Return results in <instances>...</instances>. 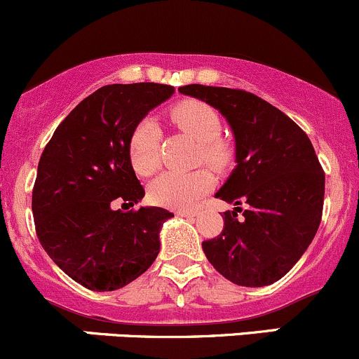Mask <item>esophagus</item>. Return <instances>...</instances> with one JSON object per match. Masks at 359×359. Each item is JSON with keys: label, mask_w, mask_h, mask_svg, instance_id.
Instances as JSON below:
<instances>
[{"label": "esophagus", "mask_w": 359, "mask_h": 359, "mask_svg": "<svg viewBox=\"0 0 359 359\" xmlns=\"http://www.w3.org/2000/svg\"><path fill=\"white\" fill-rule=\"evenodd\" d=\"M176 214H178V216H183V217H195L198 212L194 209H188V210H176Z\"/></svg>", "instance_id": "34e87169"}]
</instances>
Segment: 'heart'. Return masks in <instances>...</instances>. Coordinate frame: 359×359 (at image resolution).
<instances>
[{
	"instance_id": "obj_1",
	"label": "heart",
	"mask_w": 359,
	"mask_h": 359,
	"mask_svg": "<svg viewBox=\"0 0 359 359\" xmlns=\"http://www.w3.org/2000/svg\"><path fill=\"white\" fill-rule=\"evenodd\" d=\"M172 121L181 131L201 143V158L210 168L223 171L231 164L233 152L230 145L219 138L221 117L210 105L198 100H187L180 103L171 114ZM161 145V129L152 117H145L136 124L129 138V158L133 169L140 176H150L161 164L158 155ZM214 178L205 169L191 172H162L152 181L149 188L150 201L154 204L169 209H184L194 205L201 197L212 188Z\"/></svg>"
}]
</instances>
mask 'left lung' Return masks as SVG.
<instances>
[{
  "label": "left lung",
  "mask_w": 359,
  "mask_h": 359,
  "mask_svg": "<svg viewBox=\"0 0 359 359\" xmlns=\"http://www.w3.org/2000/svg\"><path fill=\"white\" fill-rule=\"evenodd\" d=\"M180 93L219 110L235 138L236 165L216 198L236 207L223 214V231L202 243L205 257L236 285H271L301 259L320 226L325 172L315 149L289 116L256 95L204 84Z\"/></svg>",
  "instance_id": "8db88e82"
}]
</instances>
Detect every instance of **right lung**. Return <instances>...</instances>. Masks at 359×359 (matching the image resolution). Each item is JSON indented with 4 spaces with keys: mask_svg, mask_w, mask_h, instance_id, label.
Listing matches in <instances>:
<instances>
[{
    "mask_svg": "<svg viewBox=\"0 0 359 359\" xmlns=\"http://www.w3.org/2000/svg\"><path fill=\"white\" fill-rule=\"evenodd\" d=\"M172 93L175 88L157 83L100 88L62 121L44 147L32 190L36 233L55 264L86 289L128 285L161 250L158 233L175 214L162 207L112 205H135L145 197L129 158V138Z\"/></svg>",
    "mask_w": 359,
    "mask_h": 359,
    "instance_id": "right-lung-1",
    "label": "right lung"
}]
</instances>
